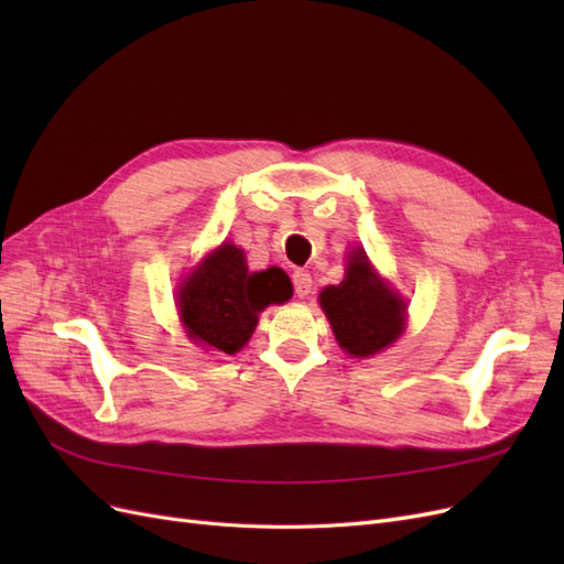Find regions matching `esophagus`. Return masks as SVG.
Here are the masks:
<instances>
[{"label": "esophagus", "mask_w": 564, "mask_h": 564, "mask_svg": "<svg viewBox=\"0 0 564 564\" xmlns=\"http://www.w3.org/2000/svg\"><path fill=\"white\" fill-rule=\"evenodd\" d=\"M292 282H294V292H296V296H299V299H305V296L311 294V289H313V278H311V272H308V270H294Z\"/></svg>", "instance_id": "1"}]
</instances>
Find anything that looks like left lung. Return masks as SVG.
<instances>
[{
    "label": "left lung",
    "instance_id": "1",
    "mask_svg": "<svg viewBox=\"0 0 564 564\" xmlns=\"http://www.w3.org/2000/svg\"><path fill=\"white\" fill-rule=\"evenodd\" d=\"M319 305L338 346L355 357L377 355L402 334L404 301L373 275L360 249L352 251L344 282L322 289Z\"/></svg>",
    "mask_w": 564,
    "mask_h": 564
}]
</instances>
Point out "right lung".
<instances>
[{"instance_id": "obj_1", "label": "right lung", "mask_w": 564, "mask_h": 564, "mask_svg": "<svg viewBox=\"0 0 564 564\" xmlns=\"http://www.w3.org/2000/svg\"><path fill=\"white\" fill-rule=\"evenodd\" d=\"M292 296V282L280 268L249 272L242 249L220 245L178 294L185 332L197 344L237 352L256 329L259 313Z\"/></svg>"}]
</instances>
